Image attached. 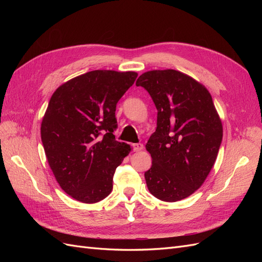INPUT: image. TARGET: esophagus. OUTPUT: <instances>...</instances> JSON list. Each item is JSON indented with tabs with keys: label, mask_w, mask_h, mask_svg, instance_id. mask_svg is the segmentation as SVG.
<instances>
[{
	"label": "esophagus",
	"mask_w": 262,
	"mask_h": 262,
	"mask_svg": "<svg viewBox=\"0 0 262 262\" xmlns=\"http://www.w3.org/2000/svg\"><path fill=\"white\" fill-rule=\"evenodd\" d=\"M132 148H133L134 152H139V150L143 149L144 146L142 143H134V144H132Z\"/></svg>",
	"instance_id": "1"
}]
</instances>
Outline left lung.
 <instances>
[{
  "instance_id": "left-lung-1",
  "label": "left lung",
  "mask_w": 262,
  "mask_h": 262,
  "mask_svg": "<svg viewBox=\"0 0 262 262\" xmlns=\"http://www.w3.org/2000/svg\"><path fill=\"white\" fill-rule=\"evenodd\" d=\"M157 109V126L145 145L152 166L146 185L157 199L176 202L207 179L223 138V126L205 87L176 70H153L137 81Z\"/></svg>"
}]
</instances>
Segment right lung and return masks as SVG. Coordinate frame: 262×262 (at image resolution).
<instances>
[{"label":"right lung","mask_w":262,"mask_h":262,"mask_svg":"<svg viewBox=\"0 0 262 262\" xmlns=\"http://www.w3.org/2000/svg\"><path fill=\"white\" fill-rule=\"evenodd\" d=\"M138 73L91 71L58 87L41 122V141L60 187L83 203L113 190L116 168L131 147L118 142L116 106Z\"/></svg>","instance_id":"1"}]
</instances>
